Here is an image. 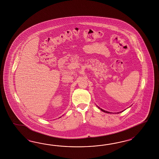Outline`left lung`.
<instances>
[{
    "mask_svg": "<svg viewBox=\"0 0 159 159\" xmlns=\"http://www.w3.org/2000/svg\"><path fill=\"white\" fill-rule=\"evenodd\" d=\"M99 109H100L102 111H103V112H105V113H110V112H109V111H105L104 110H103V109H100V107H99ZM120 113H121V112H120Z\"/></svg>",
    "mask_w": 159,
    "mask_h": 159,
    "instance_id": "left-lung-1",
    "label": "left lung"
}]
</instances>
